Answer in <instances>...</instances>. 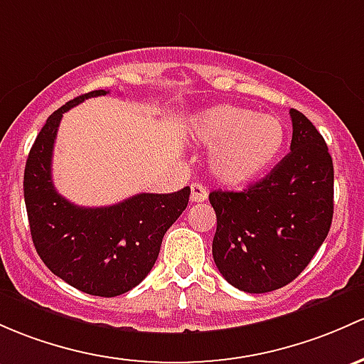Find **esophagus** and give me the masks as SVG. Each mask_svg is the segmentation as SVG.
Segmentation results:
<instances>
[{"mask_svg": "<svg viewBox=\"0 0 364 364\" xmlns=\"http://www.w3.org/2000/svg\"><path fill=\"white\" fill-rule=\"evenodd\" d=\"M205 198H208V190H205V186L198 185V183H193L190 200H192V202H204Z\"/></svg>", "mask_w": 364, "mask_h": 364, "instance_id": "34e87169", "label": "esophagus"}]
</instances>
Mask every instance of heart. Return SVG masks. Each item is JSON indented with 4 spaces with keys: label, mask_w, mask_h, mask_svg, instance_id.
<instances>
[{
    "label": "heart",
    "mask_w": 364,
    "mask_h": 364,
    "mask_svg": "<svg viewBox=\"0 0 364 364\" xmlns=\"http://www.w3.org/2000/svg\"><path fill=\"white\" fill-rule=\"evenodd\" d=\"M193 131L208 146L218 144L211 169L227 185H242L269 171L286 143V127L277 117L233 105L197 114Z\"/></svg>",
    "instance_id": "b5f03b06"
}]
</instances>
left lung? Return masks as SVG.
Here are the masks:
<instances>
[{
	"label": "left lung",
	"mask_w": 364,
	"mask_h": 364,
	"mask_svg": "<svg viewBox=\"0 0 364 364\" xmlns=\"http://www.w3.org/2000/svg\"><path fill=\"white\" fill-rule=\"evenodd\" d=\"M291 151L240 192L209 193L216 213L213 258L233 288L269 293L311 263L333 220V160L323 136L289 109Z\"/></svg>",
	"instance_id": "8db88e82"
}]
</instances>
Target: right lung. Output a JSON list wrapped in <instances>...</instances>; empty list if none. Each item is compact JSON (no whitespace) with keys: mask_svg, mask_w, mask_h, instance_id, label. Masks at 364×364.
<instances>
[{"mask_svg":"<svg viewBox=\"0 0 364 364\" xmlns=\"http://www.w3.org/2000/svg\"><path fill=\"white\" fill-rule=\"evenodd\" d=\"M108 90H92L47 118L24 171V200L36 252L57 277L94 296L136 288L155 265L171 225L188 205L190 188L137 193L106 208H80L53 186L52 153L60 118L73 106Z\"/></svg>","mask_w":364,"mask_h":364,"instance_id":"obj_1","label":"right lung"}]
</instances>
